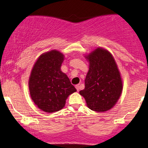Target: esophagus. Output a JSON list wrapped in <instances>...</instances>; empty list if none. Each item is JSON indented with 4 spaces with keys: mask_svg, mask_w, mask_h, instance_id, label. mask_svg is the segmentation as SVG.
<instances>
[{
    "mask_svg": "<svg viewBox=\"0 0 148 148\" xmlns=\"http://www.w3.org/2000/svg\"><path fill=\"white\" fill-rule=\"evenodd\" d=\"M75 87H76V90H77L78 91L80 90V85H79V84H78V85H76V86H75Z\"/></svg>",
    "mask_w": 148,
    "mask_h": 148,
    "instance_id": "esophagus-1",
    "label": "esophagus"
}]
</instances>
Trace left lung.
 <instances>
[{"label":"left lung","mask_w":148,"mask_h":148,"mask_svg":"<svg viewBox=\"0 0 148 148\" xmlns=\"http://www.w3.org/2000/svg\"><path fill=\"white\" fill-rule=\"evenodd\" d=\"M89 68L85 89L79 91L88 107L96 112L108 111L119 100L123 85L115 59L105 49L98 48L85 57Z\"/></svg>","instance_id":"left-lung-1"}]
</instances>
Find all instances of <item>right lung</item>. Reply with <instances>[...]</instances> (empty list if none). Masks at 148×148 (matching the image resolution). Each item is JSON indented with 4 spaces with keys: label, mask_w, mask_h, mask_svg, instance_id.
<instances>
[{
    "label": "right lung",
    "mask_w": 148,
    "mask_h": 148,
    "mask_svg": "<svg viewBox=\"0 0 148 148\" xmlns=\"http://www.w3.org/2000/svg\"><path fill=\"white\" fill-rule=\"evenodd\" d=\"M64 55L53 50L40 56L31 71L29 88L31 99L46 113L62 109L68 97L76 91L69 78L61 72Z\"/></svg>",
    "instance_id": "obj_1"
}]
</instances>
